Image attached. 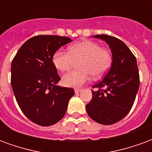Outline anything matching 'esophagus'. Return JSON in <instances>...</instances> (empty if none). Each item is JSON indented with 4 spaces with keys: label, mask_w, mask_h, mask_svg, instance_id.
Instances as JSON below:
<instances>
[{
    "label": "esophagus",
    "mask_w": 152,
    "mask_h": 152,
    "mask_svg": "<svg viewBox=\"0 0 152 152\" xmlns=\"http://www.w3.org/2000/svg\"><path fill=\"white\" fill-rule=\"evenodd\" d=\"M81 91H82L81 89H78V88L74 89V92H75V93H79V92H81Z\"/></svg>",
    "instance_id": "esophagus-1"
}]
</instances>
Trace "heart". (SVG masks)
<instances>
[{"label":"heart","mask_w":152,"mask_h":152,"mask_svg":"<svg viewBox=\"0 0 152 152\" xmlns=\"http://www.w3.org/2000/svg\"><path fill=\"white\" fill-rule=\"evenodd\" d=\"M78 61L77 70L64 74L62 83L69 88H80L90 79L105 74L111 64V55L108 50L101 48L99 44L91 41H83L69 47V52L58 50L52 56L54 66L60 71L69 69L74 61Z\"/></svg>","instance_id":"1"}]
</instances>
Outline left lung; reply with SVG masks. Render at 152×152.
<instances>
[{
  "label": "left lung",
  "mask_w": 152,
  "mask_h": 152,
  "mask_svg": "<svg viewBox=\"0 0 152 152\" xmlns=\"http://www.w3.org/2000/svg\"><path fill=\"white\" fill-rule=\"evenodd\" d=\"M92 37L108 44L112 63L105 78L92 87L96 90L86 109L91 119L110 125L124 119L132 108L139 88L138 68L136 57L121 40L105 34Z\"/></svg>",
  "instance_id": "1"
}]
</instances>
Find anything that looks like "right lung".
<instances>
[{
	"label": "right lung",
	"instance_id": "obj_1",
	"mask_svg": "<svg viewBox=\"0 0 152 152\" xmlns=\"http://www.w3.org/2000/svg\"><path fill=\"white\" fill-rule=\"evenodd\" d=\"M72 42L67 37L39 35L23 44L11 63V87L23 113L32 122L50 126L67 110L73 88H63L52 63L54 53Z\"/></svg>",
	"mask_w": 152,
	"mask_h": 152
}]
</instances>
